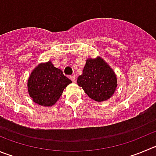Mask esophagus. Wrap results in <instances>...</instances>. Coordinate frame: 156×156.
<instances>
[{
  "mask_svg": "<svg viewBox=\"0 0 156 156\" xmlns=\"http://www.w3.org/2000/svg\"><path fill=\"white\" fill-rule=\"evenodd\" d=\"M69 78L72 81H75V79H76V78H75V75H71V76H69Z\"/></svg>",
  "mask_w": 156,
  "mask_h": 156,
  "instance_id": "esophagus-1",
  "label": "esophagus"
}]
</instances>
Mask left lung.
Returning a JSON list of instances; mask_svg holds the SVG:
<instances>
[{
    "instance_id": "left-lung-1",
    "label": "left lung",
    "mask_w": 156,
    "mask_h": 156,
    "mask_svg": "<svg viewBox=\"0 0 156 156\" xmlns=\"http://www.w3.org/2000/svg\"><path fill=\"white\" fill-rule=\"evenodd\" d=\"M78 85L96 101H103L111 98L117 87V78L113 70L102 58H88L78 78Z\"/></svg>"
}]
</instances>
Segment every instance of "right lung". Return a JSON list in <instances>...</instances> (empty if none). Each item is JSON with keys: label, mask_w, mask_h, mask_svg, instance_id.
<instances>
[{"label": "right lung", "mask_w": 156, "mask_h": 156, "mask_svg": "<svg viewBox=\"0 0 156 156\" xmlns=\"http://www.w3.org/2000/svg\"><path fill=\"white\" fill-rule=\"evenodd\" d=\"M70 83L71 81L64 75L62 70L48 62L40 64L32 71L27 81V89L34 102L42 106H51Z\"/></svg>", "instance_id": "add662e5"}]
</instances>
